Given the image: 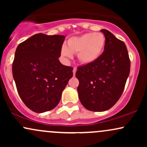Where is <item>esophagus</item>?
I'll use <instances>...</instances> for the list:
<instances>
[{
	"label": "esophagus",
	"instance_id": "esophagus-1",
	"mask_svg": "<svg viewBox=\"0 0 147 147\" xmlns=\"http://www.w3.org/2000/svg\"><path fill=\"white\" fill-rule=\"evenodd\" d=\"M72 72H73V75L75 76V75L76 72H77V68H73V71H72Z\"/></svg>",
	"mask_w": 147,
	"mask_h": 147
}]
</instances>
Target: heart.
I'll list each match as a JSON object with an SVG mask.
<instances>
[{
    "label": "heart",
    "mask_w": 147,
    "mask_h": 147,
    "mask_svg": "<svg viewBox=\"0 0 147 147\" xmlns=\"http://www.w3.org/2000/svg\"><path fill=\"white\" fill-rule=\"evenodd\" d=\"M106 44V38L100 32L86 33L80 36L72 37L68 41V47L61 48V55L70 59L72 53H77L81 63L90 64L94 63L102 55Z\"/></svg>",
    "instance_id": "1"
}]
</instances>
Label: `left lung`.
Wrapping results in <instances>:
<instances>
[{
  "mask_svg": "<svg viewBox=\"0 0 147 147\" xmlns=\"http://www.w3.org/2000/svg\"><path fill=\"white\" fill-rule=\"evenodd\" d=\"M101 32L106 38L104 52L94 63L78 67L75 75L79 100L94 112L109 110L119 100L131 66L125 43L107 30Z\"/></svg>",
  "mask_w": 147,
  "mask_h": 147,
  "instance_id": "obj_1",
  "label": "left lung"
}]
</instances>
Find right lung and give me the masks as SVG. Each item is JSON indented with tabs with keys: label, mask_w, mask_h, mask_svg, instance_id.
Wrapping results in <instances>:
<instances>
[{
	"label": "right lung",
	"mask_w": 147,
	"mask_h": 147,
	"mask_svg": "<svg viewBox=\"0 0 147 147\" xmlns=\"http://www.w3.org/2000/svg\"><path fill=\"white\" fill-rule=\"evenodd\" d=\"M65 36L36 34L18 45L12 74L20 97L35 113L55 109L73 73L59 57Z\"/></svg>",
	"instance_id": "obj_1"
}]
</instances>
